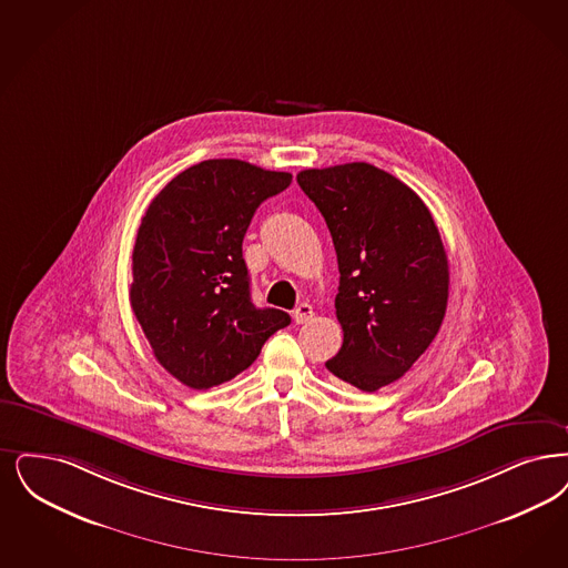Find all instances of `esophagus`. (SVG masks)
<instances>
[{
	"mask_svg": "<svg viewBox=\"0 0 568 568\" xmlns=\"http://www.w3.org/2000/svg\"><path fill=\"white\" fill-rule=\"evenodd\" d=\"M313 317H315V311H313V306H311V304H306V302H302V304H300V306L294 311V321L297 325L308 323Z\"/></svg>",
	"mask_w": 568,
	"mask_h": 568,
	"instance_id": "obj_1",
	"label": "esophagus"
}]
</instances>
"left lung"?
<instances>
[{
  "instance_id": "left-lung-1",
  "label": "left lung",
  "mask_w": 568,
  "mask_h": 568,
  "mask_svg": "<svg viewBox=\"0 0 568 568\" xmlns=\"http://www.w3.org/2000/svg\"><path fill=\"white\" fill-rule=\"evenodd\" d=\"M329 227L344 341L327 369L374 393L429 348L448 306V257L420 196L383 169L348 162L297 173Z\"/></svg>"
}]
</instances>
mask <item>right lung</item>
<instances>
[{
	"mask_svg": "<svg viewBox=\"0 0 568 568\" xmlns=\"http://www.w3.org/2000/svg\"><path fill=\"white\" fill-rule=\"evenodd\" d=\"M292 173L203 160L173 178L136 230L131 306L159 364L190 388L232 381L292 323L251 302L243 239L255 209Z\"/></svg>",
	"mask_w": 568,
	"mask_h": 568,
	"instance_id": "right-lung-1",
	"label": "right lung"
}]
</instances>
